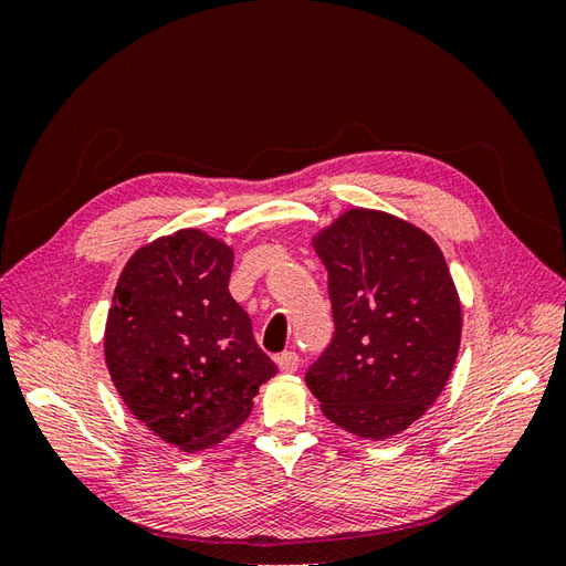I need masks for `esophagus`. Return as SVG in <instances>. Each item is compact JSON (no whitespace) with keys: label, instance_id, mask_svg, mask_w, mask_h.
Wrapping results in <instances>:
<instances>
[{"label":"esophagus","instance_id":"esophagus-1","mask_svg":"<svg viewBox=\"0 0 566 566\" xmlns=\"http://www.w3.org/2000/svg\"><path fill=\"white\" fill-rule=\"evenodd\" d=\"M276 364H279V368L283 370V373H295L297 368H300V354L297 352H281L279 356H276Z\"/></svg>","mask_w":566,"mask_h":566}]
</instances>
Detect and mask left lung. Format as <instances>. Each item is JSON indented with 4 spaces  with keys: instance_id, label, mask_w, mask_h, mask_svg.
Instances as JSON below:
<instances>
[{
    "instance_id": "obj_1",
    "label": "left lung",
    "mask_w": 566,
    "mask_h": 566,
    "mask_svg": "<svg viewBox=\"0 0 566 566\" xmlns=\"http://www.w3.org/2000/svg\"><path fill=\"white\" fill-rule=\"evenodd\" d=\"M328 269L333 337L304 380L325 418L366 439L413 424L447 385L460 347V302L424 231L349 210L314 238Z\"/></svg>"
}]
</instances>
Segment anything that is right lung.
Returning a JSON list of instances; mask_svg holds the SVG:
<instances>
[{"mask_svg":"<svg viewBox=\"0 0 566 566\" xmlns=\"http://www.w3.org/2000/svg\"><path fill=\"white\" fill-rule=\"evenodd\" d=\"M233 252L198 229L136 250L106 323V364L127 408L181 451L229 437L279 366L229 293Z\"/></svg>","mask_w":566,"mask_h":566,"instance_id":"right-lung-1","label":"right lung"}]
</instances>
